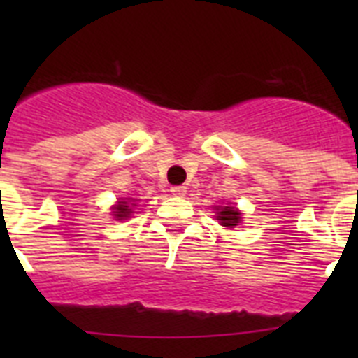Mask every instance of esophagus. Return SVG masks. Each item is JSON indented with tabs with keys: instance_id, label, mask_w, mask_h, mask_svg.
I'll return each instance as SVG.
<instances>
[{
	"instance_id": "1",
	"label": "esophagus",
	"mask_w": 358,
	"mask_h": 358,
	"mask_svg": "<svg viewBox=\"0 0 358 358\" xmlns=\"http://www.w3.org/2000/svg\"><path fill=\"white\" fill-rule=\"evenodd\" d=\"M170 192H172V195H176V197H185L186 186H172V188H170Z\"/></svg>"
}]
</instances>
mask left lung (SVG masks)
<instances>
[{
	"mask_svg": "<svg viewBox=\"0 0 358 358\" xmlns=\"http://www.w3.org/2000/svg\"><path fill=\"white\" fill-rule=\"evenodd\" d=\"M218 220L222 222V226L226 227H235L238 226L240 222V213L235 210V208H229V206H224L220 208V211H218Z\"/></svg>",
	"mask_w": 358,
	"mask_h": 358,
	"instance_id": "1",
	"label": "left lung"
}]
</instances>
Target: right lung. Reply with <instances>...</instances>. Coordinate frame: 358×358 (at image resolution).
<instances>
[{"label": "right lung", "instance_id": "add662e5", "mask_svg": "<svg viewBox=\"0 0 358 358\" xmlns=\"http://www.w3.org/2000/svg\"><path fill=\"white\" fill-rule=\"evenodd\" d=\"M113 213H115V217L118 218V220H122V218H127L129 215L132 213V211H131V208H129V202L127 201H122L118 204V206L115 208V211H113Z\"/></svg>", "mask_w": 358, "mask_h": 358}]
</instances>
